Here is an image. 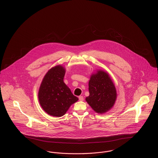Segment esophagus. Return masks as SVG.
<instances>
[{"label": "esophagus", "instance_id": "1", "mask_svg": "<svg viewBox=\"0 0 158 158\" xmlns=\"http://www.w3.org/2000/svg\"><path fill=\"white\" fill-rule=\"evenodd\" d=\"M79 99L80 101H83V96H79Z\"/></svg>", "mask_w": 158, "mask_h": 158}]
</instances>
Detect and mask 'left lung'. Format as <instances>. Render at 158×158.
Returning a JSON list of instances; mask_svg holds the SVG:
<instances>
[{"label": "left lung", "mask_w": 158, "mask_h": 158, "mask_svg": "<svg viewBox=\"0 0 158 158\" xmlns=\"http://www.w3.org/2000/svg\"><path fill=\"white\" fill-rule=\"evenodd\" d=\"M89 92V95L85 98L86 101L94 111L101 114L113 108L117 97L111 77L102 70H98L90 75Z\"/></svg>", "instance_id": "8db88e82"}]
</instances>
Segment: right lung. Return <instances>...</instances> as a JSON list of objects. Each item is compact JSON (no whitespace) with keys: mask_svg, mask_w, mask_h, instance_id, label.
I'll return each mask as SVG.
<instances>
[{"mask_svg":"<svg viewBox=\"0 0 158 158\" xmlns=\"http://www.w3.org/2000/svg\"><path fill=\"white\" fill-rule=\"evenodd\" d=\"M65 73L66 69L60 64L51 68L44 76L38 90L40 104L45 113L53 117L64 115L79 99L64 82Z\"/></svg>","mask_w":158,"mask_h":158,"instance_id":"add662e5","label":"right lung"}]
</instances>
